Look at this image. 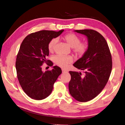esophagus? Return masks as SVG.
Instances as JSON below:
<instances>
[{"instance_id": "34e87169", "label": "esophagus", "mask_w": 125, "mask_h": 125, "mask_svg": "<svg viewBox=\"0 0 125 125\" xmlns=\"http://www.w3.org/2000/svg\"><path fill=\"white\" fill-rule=\"evenodd\" d=\"M62 73H68V71H66V70L63 69H62Z\"/></svg>"}]
</instances>
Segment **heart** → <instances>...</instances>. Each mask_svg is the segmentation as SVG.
I'll use <instances>...</instances> for the list:
<instances>
[{
	"instance_id": "1",
	"label": "heart",
	"mask_w": 125,
	"mask_h": 125,
	"mask_svg": "<svg viewBox=\"0 0 125 125\" xmlns=\"http://www.w3.org/2000/svg\"><path fill=\"white\" fill-rule=\"evenodd\" d=\"M62 39L65 41L67 44L73 48V51L75 54L81 56L85 54L88 50V44L85 43H80L81 40L78 36L73 33H69L63 36ZM57 42V39H52L48 44V50L50 52H52L55 48ZM70 57L64 56L62 55H57L54 58V61L56 65L62 68H66L68 64L72 62Z\"/></svg>"
}]
</instances>
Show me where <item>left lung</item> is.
<instances>
[{"instance_id": "obj_1", "label": "left lung", "mask_w": 125, "mask_h": 125, "mask_svg": "<svg viewBox=\"0 0 125 125\" xmlns=\"http://www.w3.org/2000/svg\"><path fill=\"white\" fill-rule=\"evenodd\" d=\"M85 35L88 40V50L75 62L73 66L83 71H71L69 83L70 95L79 102L93 99L104 89L112 68V56L106 41L101 34L93 30H74Z\"/></svg>"}]
</instances>
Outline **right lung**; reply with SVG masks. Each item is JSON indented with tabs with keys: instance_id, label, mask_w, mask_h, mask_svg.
Instances as JSON below:
<instances>
[{
	"instance_id": "obj_1",
	"label": "right lung",
	"mask_w": 125,
	"mask_h": 125,
	"mask_svg": "<svg viewBox=\"0 0 125 125\" xmlns=\"http://www.w3.org/2000/svg\"><path fill=\"white\" fill-rule=\"evenodd\" d=\"M63 31L42 30L33 33L21 44L16 62L17 77L24 92L32 99L41 100L50 95L54 83L62 73L57 66L44 73L42 66L47 62L49 43ZM50 66H52V62Z\"/></svg>"
}]
</instances>
